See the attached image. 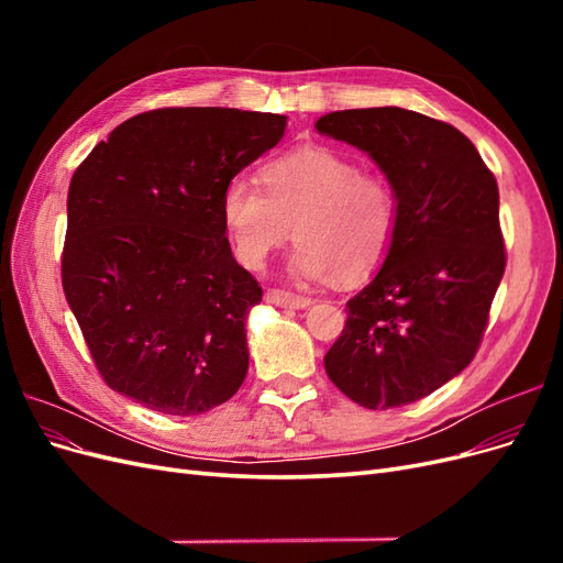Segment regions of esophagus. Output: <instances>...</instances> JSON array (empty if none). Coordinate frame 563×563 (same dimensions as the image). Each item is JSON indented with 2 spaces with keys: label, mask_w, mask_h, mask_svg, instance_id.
I'll use <instances>...</instances> for the list:
<instances>
[{
  "label": "esophagus",
  "mask_w": 563,
  "mask_h": 563,
  "mask_svg": "<svg viewBox=\"0 0 563 563\" xmlns=\"http://www.w3.org/2000/svg\"><path fill=\"white\" fill-rule=\"evenodd\" d=\"M265 300L272 305H279V308H296V310H305L308 305H312V298L284 291V288H267Z\"/></svg>",
  "instance_id": "34e87169"
}]
</instances>
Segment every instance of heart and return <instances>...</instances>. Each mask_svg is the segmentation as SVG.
Returning <instances> with one entry per match:
<instances>
[{
  "instance_id": "heart-1",
  "label": "heart",
  "mask_w": 563,
  "mask_h": 563,
  "mask_svg": "<svg viewBox=\"0 0 563 563\" xmlns=\"http://www.w3.org/2000/svg\"><path fill=\"white\" fill-rule=\"evenodd\" d=\"M263 187L236 176L220 192V223L234 258L261 269L288 236H298L291 269L305 279L362 282L376 275L399 232V195L347 152L300 145L261 168Z\"/></svg>"
}]
</instances>
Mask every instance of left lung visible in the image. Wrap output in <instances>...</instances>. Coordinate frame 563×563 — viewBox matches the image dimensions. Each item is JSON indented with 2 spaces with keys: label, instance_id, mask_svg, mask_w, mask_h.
<instances>
[{
  "label": "left lung",
  "instance_id": "8db88e82",
  "mask_svg": "<svg viewBox=\"0 0 563 563\" xmlns=\"http://www.w3.org/2000/svg\"><path fill=\"white\" fill-rule=\"evenodd\" d=\"M317 131L368 152L401 207L395 246L347 300L323 366L360 406L413 404L455 378L484 338L507 263L496 176L465 133L413 110L329 112Z\"/></svg>",
  "mask_w": 563,
  "mask_h": 563
}]
</instances>
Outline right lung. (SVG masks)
<instances>
[{
    "label": "right lung",
    "instance_id": "add662e5",
    "mask_svg": "<svg viewBox=\"0 0 563 563\" xmlns=\"http://www.w3.org/2000/svg\"><path fill=\"white\" fill-rule=\"evenodd\" d=\"M284 114L159 108L119 124L67 192L63 291L100 376L166 416L228 401L263 288L234 261L220 192L275 147Z\"/></svg>",
    "mask_w": 563,
    "mask_h": 563
}]
</instances>
